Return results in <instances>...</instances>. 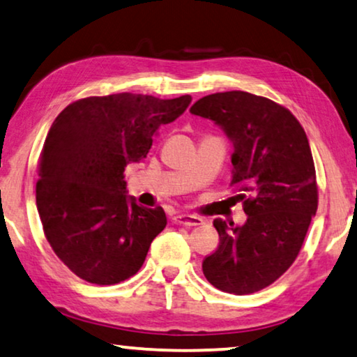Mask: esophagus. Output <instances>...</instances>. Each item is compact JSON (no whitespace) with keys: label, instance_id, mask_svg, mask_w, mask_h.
<instances>
[{"label":"esophagus","instance_id":"34e87169","mask_svg":"<svg viewBox=\"0 0 357 357\" xmlns=\"http://www.w3.org/2000/svg\"><path fill=\"white\" fill-rule=\"evenodd\" d=\"M172 220H174V223L185 225V227H196V225L202 223L201 217L191 215V213H177V215H175Z\"/></svg>","mask_w":357,"mask_h":357}]
</instances>
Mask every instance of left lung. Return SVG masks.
<instances>
[{"instance_id":"left-lung-1","label":"left lung","mask_w":357,"mask_h":357,"mask_svg":"<svg viewBox=\"0 0 357 357\" xmlns=\"http://www.w3.org/2000/svg\"><path fill=\"white\" fill-rule=\"evenodd\" d=\"M190 112L212 119L233 144V180L248 220H213L217 250L202 261L213 287L254 294L281 278L297 259L317 211L314 161L298 119L279 103L244 91L217 92Z\"/></svg>"}]
</instances>
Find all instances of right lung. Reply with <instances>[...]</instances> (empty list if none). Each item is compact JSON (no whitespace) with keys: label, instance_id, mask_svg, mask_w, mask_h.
Listing matches in <instances>:
<instances>
[{"label":"right lung","instance_id":"1","mask_svg":"<svg viewBox=\"0 0 357 357\" xmlns=\"http://www.w3.org/2000/svg\"><path fill=\"white\" fill-rule=\"evenodd\" d=\"M190 102L130 92L86 97L52 123L40 155L36 207L47 243L78 278L112 286L144 265L167 218L162 207L139 206L126 195L124 169L146 158L158 128Z\"/></svg>","mask_w":357,"mask_h":357}]
</instances>
